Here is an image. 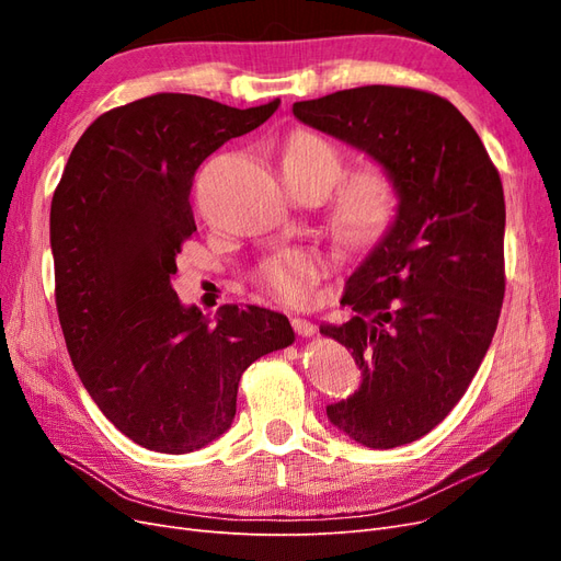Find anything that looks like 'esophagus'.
<instances>
[{"label": "esophagus", "instance_id": "esophagus-1", "mask_svg": "<svg viewBox=\"0 0 561 561\" xmlns=\"http://www.w3.org/2000/svg\"><path fill=\"white\" fill-rule=\"evenodd\" d=\"M293 328L299 336H313L316 334V325L311 320H304V318H293Z\"/></svg>", "mask_w": 561, "mask_h": 561}]
</instances>
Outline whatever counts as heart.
<instances>
[{
	"mask_svg": "<svg viewBox=\"0 0 561 561\" xmlns=\"http://www.w3.org/2000/svg\"><path fill=\"white\" fill-rule=\"evenodd\" d=\"M344 161L339 151L316 133H297L285 145L283 173L330 186L342 178ZM398 208L396 182L383 168L367 165L346 175L334 196V229L351 248L377 241ZM328 271V260L316 250L287 248L271 254L257 268V280L276 299L301 307L313 295V287Z\"/></svg>",
	"mask_w": 561,
	"mask_h": 561,
	"instance_id": "heart-1",
	"label": "heart"
}]
</instances>
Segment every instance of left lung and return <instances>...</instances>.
Segmentation results:
<instances>
[{
	"instance_id": "obj_1",
	"label": "left lung",
	"mask_w": 561,
	"mask_h": 561,
	"mask_svg": "<svg viewBox=\"0 0 561 561\" xmlns=\"http://www.w3.org/2000/svg\"><path fill=\"white\" fill-rule=\"evenodd\" d=\"M299 122L377 159L393 178V227L346 280L355 316L320 334L351 351L363 383L328 419L371 449L410 445L463 398L505 295V198L480 135L449 100L360 87L293 105Z\"/></svg>"
}]
</instances>
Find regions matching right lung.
I'll return each instance as SVG.
<instances>
[{
	"instance_id": "add662e5",
	"label": "right lung",
	"mask_w": 561,
	"mask_h": 561,
	"mask_svg": "<svg viewBox=\"0 0 561 561\" xmlns=\"http://www.w3.org/2000/svg\"><path fill=\"white\" fill-rule=\"evenodd\" d=\"M280 100L236 110L157 93L100 114L50 201L56 307L77 375L114 426L161 454L222 435L243 371L295 342L290 320L260 307L184 309L171 278L196 233L192 184L227 140L262 126Z\"/></svg>"
}]
</instances>
